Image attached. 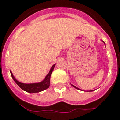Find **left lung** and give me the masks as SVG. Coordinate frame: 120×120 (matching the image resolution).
Instances as JSON below:
<instances>
[{
    "mask_svg": "<svg viewBox=\"0 0 120 120\" xmlns=\"http://www.w3.org/2000/svg\"><path fill=\"white\" fill-rule=\"evenodd\" d=\"M102 42H103V43H104V44H105V42H103V41H102ZM72 86H73V87H75V88H76V89H79L78 88V87H75V86H73V85H72ZM90 91H93V90H90Z\"/></svg>",
    "mask_w": 120,
    "mask_h": 120,
    "instance_id": "1",
    "label": "left lung"
}]
</instances>
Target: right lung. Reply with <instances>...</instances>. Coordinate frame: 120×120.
<instances>
[{"mask_svg": "<svg viewBox=\"0 0 120 120\" xmlns=\"http://www.w3.org/2000/svg\"><path fill=\"white\" fill-rule=\"evenodd\" d=\"M55 64L52 65V68H51L50 71L47 74V76H45L44 80L42 82H40L39 83H23L20 82L17 79L15 78L14 76L13 75V73L11 71V77L13 79V80L15 82V83H17L18 86H19L22 90L26 91L27 93H39L40 91L45 90L47 89L50 86V78H51V73L53 71L54 68H55Z\"/></svg>", "mask_w": 120, "mask_h": 120, "instance_id": "obj_1", "label": "right lung"}]
</instances>
